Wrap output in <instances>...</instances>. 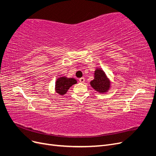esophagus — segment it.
<instances>
[{
    "mask_svg": "<svg viewBox=\"0 0 156 156\" xmlns=\"http://www.w3.org/2000/svg\"><path fill=\"white\" fill-rule=\"evenodd\" d=\"M79 81L83 83H84V81H85V79H84V77H81V78H80V79H79Z\"/></svg>",
    "mask_w": 156,
    "mask_h": 156,
    "instance_id": "esophagus-1",
    "label": "esophagus"
}]
</instances>
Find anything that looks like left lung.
<instances>
[{
    "instance_id": "1",
    "label": "left lung",
    "mask_w": 156,
    "mask_h": 156,
    "mask_svg": "<svg viewBox=\"0 0 156 156\" xmlns=\"http://www.w3.org/2000/svg\"><path fill=\"white\" fill-rule=\"evenodd\" d=\"M94 79L90 82V85L95 89V90L103 93L108 90L110 87V82L106 77L105 73L100 69H97L95 71Z\"/></svg>"
}]
</instances>
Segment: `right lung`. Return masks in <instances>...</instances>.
<instances>
[{
    "mask_svg": "<svg viewBox=\"0 0 156 156\" xmlns=\"http://www.w3.org/2000/svg\"><path fill=\"white\" fill-rule=\"evenodd\" d=\"M77 81L73 78H66L61 77L58 78L56 82V91L60 95H64L67 92L68 90L73 84H76Z\"/></svg>",
    "mask_w": 156,
    "mask_h": 156,
    "instance_id": "right-lung-1",
    "label": "right lung"
}]
</instances>
